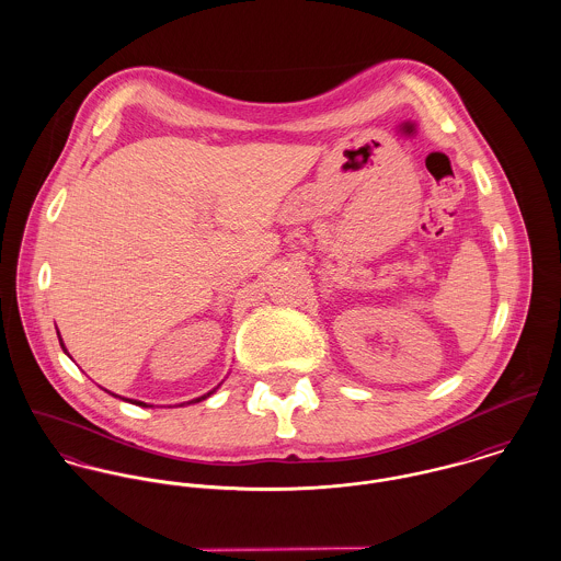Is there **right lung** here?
I'll use <instances>...</instances> for the list:
<instances>
[{
	"instance_id": "1",
	"label": "right lung",
	"mask_w": 561,
	"mask_h": 561,
	"mask_svg": "<svg viewBox=\"0 0 561 561\" xmlns=\"http://www.w3.org/2000/svg\"><path fill=\"white\" fill-rule=\"evenodd\" d=\"M60 345H62V343H60ZM62 350H65V347H62ZM65 352H67V350H65ZM211 393H214V391H211ZM211 393H207V396H201V398H198V400H192V401H190V403H196V401L207 400V398H209V396H211ZM131 403H138V405H147V403H145V401H131Z\"/></svg>"
}]
</instances>
